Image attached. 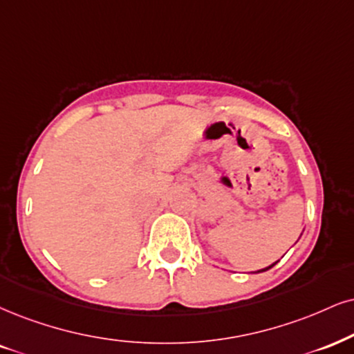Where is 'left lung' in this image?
Wrapping results in <instances>:
<instances>
[{
  "label": "left lung",
  "mask_w": 354,
  "mask_h": 354,
  "mask_svg": "<svg viewBox=\"0 0 354 354\" xmlns=\"http://www.w3.org/2000/svg\"><path fill=\"white\" fill-rule=\"evenodd\" d=\"M272 266H276V263H274V264H270L269 266V268H264V269H261V270H257V272H264V270H269L270 268H272Z\"/></svg>",
  "instance_id": "1"
}]
</instances>
